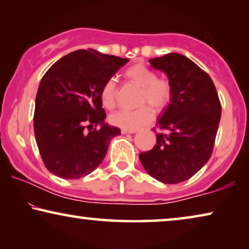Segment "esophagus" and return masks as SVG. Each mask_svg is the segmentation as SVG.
Listing matches in <instances>:
<instances>
[{
	"label": "esophagus",
	"mask_w": 249,
	"mask_h": 249,
	"mask_svg": "<svg viewBox=\"0 0 249 249\" xmlns=\"http://www.w3.org/2000/svg\"><path fill=\"white\" fill-rule=\"evenodd\" d=\"M137 130H129V129H121L122 134H135Z\"/></svg>",
	"instance_id": "esophagus-1"
}]
</instances>
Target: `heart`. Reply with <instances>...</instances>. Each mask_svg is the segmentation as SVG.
<instances>
[{
	"label": "heart",
	"instance_id": "heart-1",
	"mask_svg": "<svg viewBox=\"0 0 249 249\" xmlns=\"http://www.w3.org/2000/svg\"><path fill=\"white\" fill-rule=\"evenodd\" d=\"M124 77L132 84L141 87V93L138 97V104L141 107L136 110H122L115 112L110 117L112 124L122 129L136 130L148 124L154 117V112L148 104L155 111H162L168 107L173 94L171 81L164 78H159L158 74L151 68L144 64H134L124 71ZM101 102L104 107L112 110L117 103V86L112 79H108L103 84L100 91Z\"/></svg>",
	"mask_w": 249,
	"mask_h": 249
}]
</instances>
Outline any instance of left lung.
<instances>
[{
  "label": "left lung",
  "mask_w": 249,
  "mask_h": 249,
  "mask_svg": "<svg viewBox=\"0 0 249 249\" xmlns=\"http://www.w3.org/2000/svg\"><path fill=\"white\" fill-rule=\"evenodd\" d=\"M149 63L168 76L173 94L158 120L156 145L141 153L139 160L153 178L179 183L192 178L212 155L221 103L211 77L187 56L169 53Z\"/></svg>",
  "instance_id": "8db88e82"
}]
</instances>
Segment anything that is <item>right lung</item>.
I'll return each instance as SVG.
<instances>
[{
  "label": "right lung",
  "mask_w": 249,
  "mask_h": 249,
  "mask_svg": "<svg viewBox=\"0 0 249 249\" xmlns=\"http://www.w3.org/2000/svg\"><path fill=\"white\" fill-rule=\"evenodd\" d=\"M128 61L93 49L78 50L57 60L44 74L36 95L34 131L51 173L78 179L103 161L111 139L121 131L105 122L100 91ZM93 125L99 129L86 133L84 128Z\"/></svg>",
  "instance_id": "add662e5"
}]
</instances>
